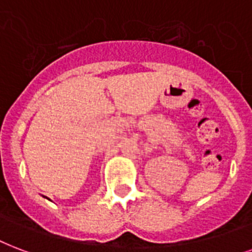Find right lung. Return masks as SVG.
I'll use <instances>...</instances> for the list:
<instances>
[{
    "label": "right lung",
    "instance_id": "right-lung-1",
    "mask_svg": "<svg viewBox=\"0 0 252 252\" xmlns=\"http://www.w3.org/2000/svg\"><path fill=\"white\" fill-rule=\"evenodd\" d=\"M45 198H46V196H45Z\"/></svg>",
    "mask_w": 252,
    "mask_h": 252
}]
</instances>
